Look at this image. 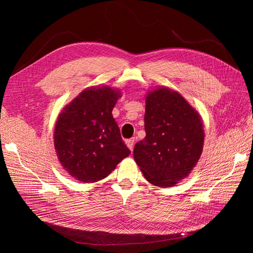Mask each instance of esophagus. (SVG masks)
I'll return each instance as SVG.
<instances>
[{"instance_id":"esophagus-1","label":"esophagus","mask_w":253,"mask_h":253,"mask_svg":"<svg viewBox=\"0 0 253 253\" xmlns=\"http://www.w3.org/2000/svg\"><path fill=\"white\" fill-rule=\"evenodd\" d=\"M134 141H135V138H131V139L126 140V144L127 145V148L131 151H133V148H134Z\"/></svg>"}]
</instances>
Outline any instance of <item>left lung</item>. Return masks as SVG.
Instances as JSON below:
<instances>
[{
  "mask_svg": "<svg viewBox=\"0 0 253 253\" xmlns=\"http://www.w3.org/2000/svg\"><path fill=\"white\" fill-rule=\"evenodd\" d=\"M145 137L134 159L152 185L169 188L186 178L200 160L205 132L201 115L178 91L156 87L145 96Z\"/></svg>",
  "mask_w": 253,
  "mask_h": 253,
  "instance_id": "left-lung-1",
  "label": "left lung"
}]
</instances>
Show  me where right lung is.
Segmentation results:
<instances>
[{"label":"right lung","mask_w":253,"mask_h":253,"mask_svg":"<svg viewBox=\"0 0 253 253\" xmlns=\"http://www.w3.org/2000/svg\"><path fill=\"white\" fill-rule=\"evenodd\" d=\"M121 97L110 86L87 87L60 113L53 144L63 169L81 182L109 176L131 154L112 111Z\"/></svg>","instance_id":"add662e5"}]
</instances>
